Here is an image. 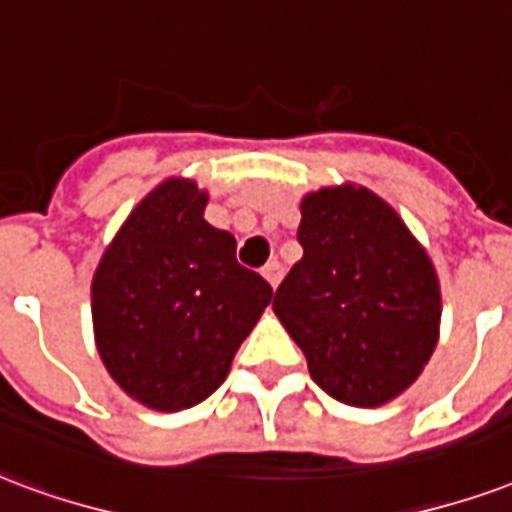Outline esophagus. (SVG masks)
Returning a JSON list of instances; mask_svg holds the SVG:
<instances>
[{"label":"esophagus","mask_w":512,"mask_h":512,"mask_svg":"<svg viewBox=\"0 0 512 512\" xmlns=\"http://www.w3.org/2000/svg\"><path fill=\"white\" fill-rule=\"evenodd\" d=\"M263 276H265V282L271 284L273 290H276V287H279V282H282V276H284L282 263H276V260H273V263L265 265V268H263Z\"/></svg>","instance_id":"1"}]
</instances>
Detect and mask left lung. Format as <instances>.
<instances>
[{"label":"left lung","mask_w":512,"mask_h":512,"mask_svg":"<svg viewBox=\"0 0 512 512\" xmlns=\"http://www.w3.org/2000/svg\"><path fill=\"white\" fill-rule=\"evenodd\" d=\"M303 257L273 311L338 403L376 408L419 378L440 335L427 249L373 190L322 187L300 201Z\"/></svg>","instance_id":"1"}]
</instances>
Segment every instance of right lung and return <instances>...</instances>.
Segmentation results:
<instances>
[{"label":"right lung","instance_id":"add662e5","mask_svg":"<svg viewBox=\"0 0 512 512\" xmlns=\"http://www.w3.org/2000/svg\"><path fill=\"white\" fill-rule=\"evenodd\" d=\"M206 201L193 179L161 182L93 273L101 362L126 395L155 411L212 395L273 298L260 273L239 265L236 239L204 220Z\"/></svg>","mask_w":512,"mask_h":512}]
</instances>
